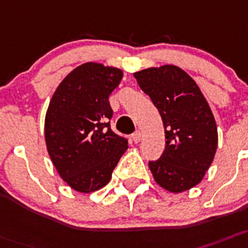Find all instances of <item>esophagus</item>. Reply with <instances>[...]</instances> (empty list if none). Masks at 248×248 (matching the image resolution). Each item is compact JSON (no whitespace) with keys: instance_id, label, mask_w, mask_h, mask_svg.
<instances>
[{"instance_id":"esophagus-1","label":"esophagus","mask_w":248,"mask_h":248,"mask_svg":"<svg viewBox=\"0 0 248 248\" xmlns=\"http://www.w3.org/2000/svg\"><path fill=\"white\" fill-rule=\"evenodd\" d=\"M132 140L135 143H139L141 141V132L140 131H136L134 135H132Z\"/></svg>"}]
</instances>
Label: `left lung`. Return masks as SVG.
Listing matches in <instances>:
<instances>
[{
  "label": "left lung",
  "instance_id": "1",
  "mask_svg": "<svg viewBox=\"0 0 248 248\" xmlns=\"http://www.w3.org/2000/svg\"><path fill=\"white\" fill-rule=\"evenodd\" d=\"M165 128V150L150 161L155 182L171 193H183L203 180L218 145L216 120L194 79L172 64L134 73Z\"/></svg>",
  "mask_w": 248,
  "mask_h": 248
}]
</instances>
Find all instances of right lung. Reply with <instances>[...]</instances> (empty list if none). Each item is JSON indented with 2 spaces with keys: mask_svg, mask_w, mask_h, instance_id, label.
Wrapping results in <instances>:
<instances>
[{
  "mask_svg": "<svg viewBox=\"0 0 248 248\" xmlns=\"http://www.w3.org/2000/svg\"><path fill=\"white\" fill-rule=\"evenodd\" d=\"M114 66L88 62L62 80L45 114V142L58 174L79 193L99 190L127 150L111 130L108 97L122 80Z\"/></svg>",
  "mask_w": 248,
  "mask_h": 248,
  "instance_id": "add662e5",
  "label": "right lung"
}]
</instances>
